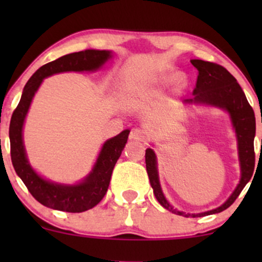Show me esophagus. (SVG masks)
I'll return each instance as SVG.
<instances>
[{
  "label": "esophagus",
  "instance_id": "esophagus-1",
  "mask_svg": "<svg viewBox=\"0 0 262 262\" xmlns=\"http://www.w3.org/2000/svg\"><path fill=\"white\" fill-rule=\"evenodd\" d=\"M129 138H130V139L144 141V143H145V141L149 140V132L145 130V129H141V128L133 129V130L130 132Z\"/></svg>",
  "mask_w": 262,
  "mask_h": 262
}]
</instances>
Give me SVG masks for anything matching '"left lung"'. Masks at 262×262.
<instances>
[{
  "mask_svg": "<svg viewBox=\"0 0 262 262\" xmlns=\"http://www.w3.org/2000/svg\"><path fill=\"white\" fill-rule=\"evenodd\" d=\"M191 64L198 70V76L196 89L193 90L194 98L193 100H187V102L212 104V106L223 108L229 112L231 122H233L236 132L237 144H239L240 167H242V179H240L239 185L233 192V194L228 198L227 202L218 208L201 213V214H185L183 212L173 209L165 200L160 183H159L155 152L151 149L145 150L146 171H148L150 185L154 189V194L159 203L164 208L171 210L175 214L194 218L223 212L224 209H227L234 203V201L239 196L246 183L251 179L255 167L254 137L255 130H256V123H255L254 111L246 100L245 93L243 92L242 87L236 82L235 77L227 69L222 65L215 64V62L203 61V60H191Z\"/></svg>",
  "mask_w": 262,
  "mask_h": 262,
  "instance_id": "left-lung-1",
  "label": "left lung"
}]
</instances>
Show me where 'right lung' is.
<instances>
[{"label": "right lung", "instance_id": "add662e5", "mask_svg": "<svg viewBox=\"0 0 262 262\" xmlns=\"http://www.w3.org/2000/svg\"><path fill=\"white\" fill-rule=\"evenodd\" d=\"M111 58L107 50H83V52L68 54L61 58L48 62L39 68L29 79L23 89L19 103L12 114L10 123L11 160L17 175L22 179L31 194L39 203L49 208L62 212L81 213L91 209L101 202L107 193L111 176L117 160L124 149L128 140L129 130L125 129L121 134L103 144L92 172L83 182L74 186L58 185L41 179L35 173L27 160L25 145L22 139V128L25 118L34 93L45 77L64 71H92L98 69Z\"/></svg>", "mask_w": 262, "mask_h": 262}]
</instances>
